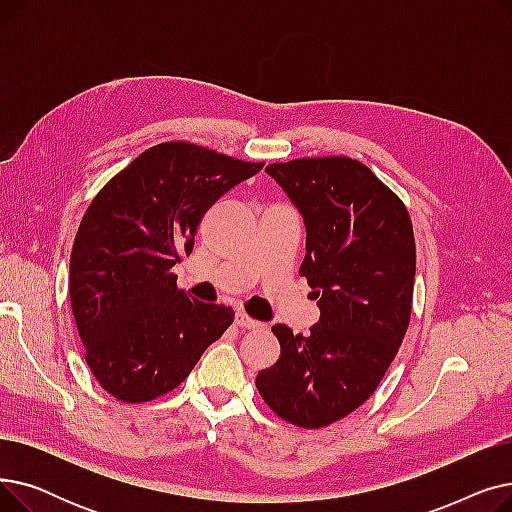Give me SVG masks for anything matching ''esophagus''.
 <instances>
[{
  "label": "esophagus",
  "instance_id": "1",
  "mask_svg": "<svg viewBox=\"0 0 512 512\" xmlns=\"http://www.w3.org/2000/svg\"><path fill=\"white\" fill-rule=\"evenodd\" d=\"M234 324L240 326V328H245V330H259V328H265V324H261V321L249 317L245 311H238V313L234 315Z\"/></svg>",
  "mask_w": 512,
  "mask_h": 512
}]
</instances>
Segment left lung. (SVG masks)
<instances>
[{
	"instance_id": "1",
	"label": "left lung",
	"mask_w": 512,
	"mask_h": 512,
	"mask_svg": "<svg viewBox=\"0 0 512 512\" xmlns=\"http://www.w3.org/2000/svg\"><path fill=\"white\" fill-rule=\"evenodd\" d=\"M307 228L299 274L313 288L311 334L272 332L280 357L255 386L278 417L305 429L357 411L378 390L407 334L415 282V234L400 197L344 155L267 166Z\"/></svg>"
}]
</instances>
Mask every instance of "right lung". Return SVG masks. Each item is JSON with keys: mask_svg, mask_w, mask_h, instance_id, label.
I'll list each match as a JSON object with an SVG mask.
<instances>
[{"mask_svg": "<svg viewBox=\"0 0 512 512\" xmlns=\"http://www.w3.org/2000/svg\"><path fill=\"white\" fill-rule=\"evenodd\" d=\"M263 161L168 141L149 147L91 201L70 257V305L99 386L122 402L178 388L234 321L232 307L178 288L205 211Z\"/></svg>", "mask_w": 512, "mask_h": 512, "instance_id": "right-lung-1", "label": "right lung"}]
</instances>
